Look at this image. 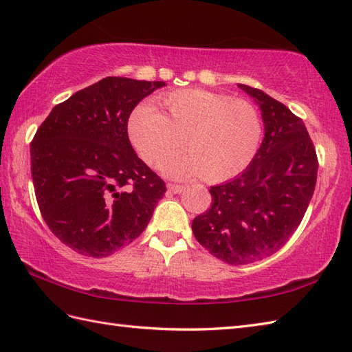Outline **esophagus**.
<instances>
[{"instance_id":"esophagus-1","label":"esophagus","mask_w":352,"mask_h":352,"mask_svg":"<svg viewBox=\"0 0 352 352\" xmlns=\"http://www.w3.org/2000/svg\"><path fill=\"white\" fill-rule=\"evenodd\" d=\"M183 186H178V184H168V190L170 193H182L183 192Z\"/></svg>"}]
</instances>
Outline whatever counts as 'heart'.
Wrapping results in <instances>:
<instances>
[{"label": "heart", "instance_id": "heart-1", "mask_svg": "<svg viewBox=\"0 0 352 352\" xmlns=\"http://www.w3.org/2000/svg\"><path fill=\"white\" fill-rule=\"evenodd\" d=\"M164 115L139 106L129 121L131 144L148 164L159 166L183 145L163 169L174 178L203 177L208 183L234 178L250 166L261 139L257 109L230 95L188 89L163 98Z\"/></svg>", "mask_w": 352, "mask_h": 352}]
</instances>
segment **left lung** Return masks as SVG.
I'll use <instances>...</instances> for the list:
<instances>
[{"label":"left lung","mask_w":352,"mask_h":352,"mask_svg":"<svg viewBox=\"0 0 352 352\" xmlns=\"http://www.w3.org/2000/svg\"><path fill=\"white\" fill-rule=\"evenodd\" d=\"M258 104L265 138L250 166L212 186V206L192 222L204 248L228 265L281 250L300 226L316 186V149L302 119L260 89L237 85Z\"/></svg>","instance_id":"8db88e82"}]
</instances>
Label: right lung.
Listing matches in <instances>:
<instances>
[{"instance_id":"right-lung-1","label":"right lung","mask_w":352,"mask_h":352,"mask_svg":"<svg viewBox=\"0 0 352 352\" xmlns=\"http://www.w3.org/2000/svg\"><path fill=\"white\" fill-rule=\"evenodd\" d=\"M164 81L107 77L57 104L30 145L41 213L60 242L107 257L138 239L166 192L134 151L133 109Z\"/></svg>"}]
</instances>
